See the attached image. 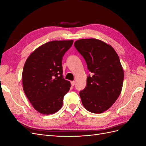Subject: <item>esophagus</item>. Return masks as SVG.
<instances>
[{
    "label": "esophagus",
    "instance_id": "34e87169",
    "mask_svg": "<svg viewBox=\"0 0 146 146\" xmlns=\"http://www.w3.org/2000/svg\"><path fill=\"white\" fill-rule=\"evenodd\" d=\"M70 83H71V85H72V86H74L75 85V84H76V82H75L74 81H72L71 82H70Z\"/></svg>",
    "mask_w": 146,
    "mask_h": 146
}]
</instances>
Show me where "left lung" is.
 Listing matches in <instances>:
<instances>
[{
  "instance_id": "1",
  "label": "left lung",
  "mask_w": 146,
  "mask_h": 146,
  "mask_svg": "<svg viewBox=\"0 0 146 146\" xmlns=\"http://www.w3.org/2000/svg\"><path fill=\"white\" fill-rule=\"evenodd\" d=\"M74 46L92 73L87 77L86 86L79 92L82 104L90 112L103 113L115 102L122 91L124 74L120 60L111 46L99 39H79Z\"/></svg>"
}]
</instances>
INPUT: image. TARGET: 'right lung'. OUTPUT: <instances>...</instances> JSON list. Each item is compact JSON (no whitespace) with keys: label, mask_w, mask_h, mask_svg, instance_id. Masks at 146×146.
<instances>
[{"label":"right lung","mask_w":146,"mask_h":146,"mask_svg":"<svg viewBox=\"0 0 146 146\" xmlns=\"http://www.w3.org/2000/svg\"><path fill=\"white\" fill-rule=\"evenodd\" d=\"M73 40L52 41L37 48L26 60L23 71L25 94L34 108L43 114L57 112L63 105L70 82L63 76L62 60Z\"/></svg>","instance_id":"obj_1"}]
</instances>
